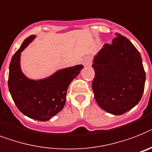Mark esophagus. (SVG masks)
Returning a JSON list of instances; mask_svg holds the SVG:
<instances>
[{
	"instance_id": "obj_1",
	"label": "esophagus",
	"mask_w": 152,
	"mask_h": 152,
	"mask_svg": "<svg viewBox=\"0 0 152 152\" xmlns=\"http://www.w3.org/2000/svg\"><path fill=\"white\" fill-rule=\"evenodd\" d=\"M82 64H83L84 67H88V66L91 65V58L89 56H87L84 59L83 61H82Z\"/></svg>"
}]
</instances>
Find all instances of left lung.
Wrapping results in <instances>:
<instances>
[{"mask_svg": "<svg viewBox=\"0 0 152 152\" xmlns=\"http://www.w3.org/2000/svg\"><path fill=\"white\" fill-rule=\"evenodd\" d=\"M94 56L92 90L98 105L113 115H122L138 103L145 72L138 50L120 33Z\"/></svg>", "mask_w": 152, "mask_h": 152, "instance_id": "1", "label": "left lung"}]
</instances>
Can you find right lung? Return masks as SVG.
I'll return each instance as SVG.
<instances>
[{
	"label": "right lung",
	"mask_w": 152,
	"mask_h": 152,
	"mask_svg": "<svg viewBox=\"0 0 152 152\" xmlns=\"http://www.w3.org/2000/svg\"><path fill=\"white\" fill-rule=\"evenodd\" d=\"M36 37L32 35L24 40L12 56L8 88L20 112L33 120L46 121L63 110L69 85L79 75L83 66L79 64L61 69L50 76L39 80L27 77L21 68V53Z\"/></svg>",
	"instance_id": "obj_1"
}]
</instances>
